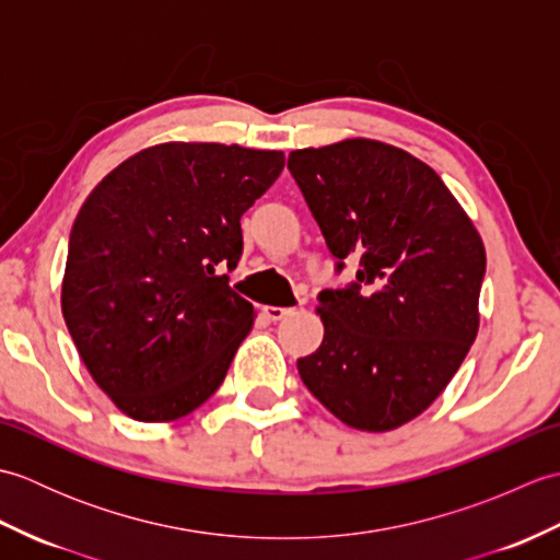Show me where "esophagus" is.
<instances>
[{
	"instance_id": "obj_1",
	"label": "esophagus",
	"mask_w": 560,
	"mask_h": 560,
	"mask_svg": "<svg viewBox=\"0 0 560 560\" xmlns=\"http://www.w3.org/2000/svg\"><path fill=\"white\" fill-rule=\"evenodd\" d=\"M261 315H265L269 323H279V319L293 315V307H277V305H267L265 311H261Z\"/></svg>"
}]
</instances>
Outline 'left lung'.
I'll return each mask as SVG.
<instances>
[{
  "mask_svg": "<svg viewBox=\"0 0 560 560\" xmlns=\"http://www.w3.org/2000/svg\"><path fill=\"white\" fill-rule=\"evenodd\" d=\"M289 171L337 271L355 265L349 287L317 295L325 339L299 359L301 380L347 425L395 431L477 339L481 235L431 165L383 141L291 151Z\"/></svg>",
  "mask_w": 560,
  "mask_h": 560,
  "instance_id": "8db88e82",
  "label": "left lung"
}]
</instances>
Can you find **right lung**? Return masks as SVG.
Masks as SVG:
<instances>
[{"mask_svg":"<svg viewBox=\"0 0 560 560\" xmlns=\"http://www.w3.org/2000/svg\"><path fill=\"white\" fill-rule=\"evenodd\" d=\"M281 171V151L171 141L117 165L83 201L62 315L122 413L183 419L223 383L255 323L223 271L243 255L241 217Z\"/></svg>","mask_w":560,"mask_h":560,"instance_id":"obj_1","label":"right lung"}]
</instances>
